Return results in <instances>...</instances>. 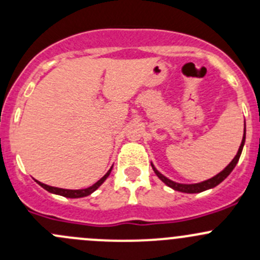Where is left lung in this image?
Segmentation results:
<instances>
[{
    "instance_id": "left-lung-1",
    "label": "left lung",
    "mask_w": 260,
    "mask_h": 260,
    "mask_svg": "<svg viewBox=\"0 0 260 260\" xmlns=\"http://www.w3.org/2000/svg\"><path fill=\"white\" fill-rule=\"evenodd\" d=\"M245 124V123H244ZM244 143H245V125H244V135H243V140H242V143H240L239 146V149H238L237 154H235L234 158L232 159V162H230L229 165H228L226 167H225L222 171H220L219 174L215 175L214 177H211V179H208L205 181H201V182H198V183H180V182H175V181L170 180L169 177H166L165 175H162L161 172L158 171V170L154 167V165L151 162V166L152 169H153L154 174L157 175V177H158L159 180L162 181L164 183H166L169 187H171L172 190L175 191H180V192H185V193H199V192H203V191H206V190H210V188H214L215 186H217L219 183H221L222 181L226 179L228 176H229L230 174H232L233 170L235 169V166H237L238 161H239L240 158V154H242L243 152V147H244Z\"/></svg>"
}]
</instances>
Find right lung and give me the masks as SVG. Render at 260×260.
<instances>
[{"instance_id": "1", "label": "right lung", "mask_w": 260, "mask_h": 260, "mask_svg": "<svg viewBox=\"0 0 260 260\" xmlns=\"http://www.w3.org/2000/svg\"><path fill=\"white\" fill-rule=\"evenodd\" d=\"M112 169H113V166H112L111 169H109V171L107 172V174L104 175V176L102 177L101 180L96 181V182L94 183V185H91L90 187L80 188V190H68V188L54 187V186L45 185V183L40 182V181H38V180H35V181L39 183V185L41 186V187L45 188V190L49 191V192L55 193V195H60V196H64V198H69V199H79V198H85V196L91 195V193H93L94 191L98 190V188L102 186V183H103L104 181L108 179V176H109V175H111V172H112Z\"/></svg>"}]
</instances>
